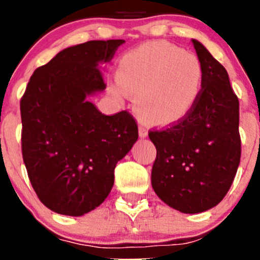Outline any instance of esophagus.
<instances>
[{
  "label": "esophagus",
  "mask_w": 260,
  "mask_h": 260,
  "mask_svg": "<svg viewBox=\"0 0 260 260\" xmlns=\"http://www.w3.org/2000/svg\"><path fill=\"white\" fill-rule=\"evenodd\" d=\"M147 136H148V128L146 127L143 123H141L140 125V137L141 138H146Z\"/></svg>",
  "instance_id": "34e87169"
}]
</instances>
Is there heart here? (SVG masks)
<instances>
[{"label":"heart","mask_w":260,"mask_h":260,"mask_svg":"<svg viewBox=\"0 0 260 260\" xmlns=\"http://www.w3.org/2000/svg\"><path fill=\"white\" fill-rule=\"evenodd\" d=\"M199 57L167 41H151L123 55L109 89L119 101L136 95V109L149 122L171 124L190 113L203 93Z\"/></svg>","instance_id":"1"}]
</instances>
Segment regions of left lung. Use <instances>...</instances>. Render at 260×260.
<instances>
[{
	"mask_svg": "<svg viewBox=\"0 0 260 260\" xmlns=\"http://www.w3.org/2000/svg\"><path fill=\"white\" fill-rule=\"evenodd\" d=\"M192 44L204 69L200 99L180 122L148 133L157 149L152 187L183 214L204 212L224 199L242 153L239 101L228 72L200 41Z\"/></svg>",
	"mask_w": 260,
	"mask_h": 260,
	"instance_id": "obj_1",
	"label": "left lung"
}]
</instances>
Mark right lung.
I'll list each match as a JSON object with an SVG mask.
<instances>
[{"instance_id": "1", "label": "right lung", "mask_w": 260, "mask_h": 260, "mask_svg": "<svg viewBox=\"0 0 260 260\" xmlns=\"http://www.w3.org/2000/svg\"><path fill=\"white\" fill-rule=\"evenodd\" d=\"M124 40H93L57 52L30 78L21 99L22 157L50 210L81 216L111 192L118 161L138 140L135 118L102 113L89 98L106 89L101 68Z\"/></svg>"}]
</instances>
